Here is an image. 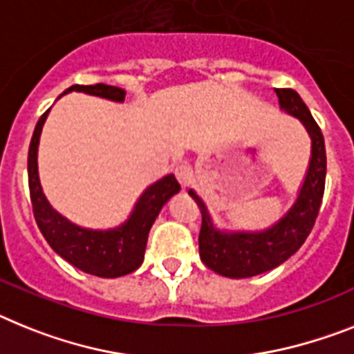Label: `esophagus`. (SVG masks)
Returning a JSON list of instances; mask_svg holds the SVG:
<instances>
[{
	"label": "esophagus",
	"mask_w": 354,
	"mask_h": 354,
	"mask_svg": "<svg viewBox=\"0 0 354 354\" xmlns=\"http://www.w3.org/2000/svg\"><path fill=\"white\" fill-rule=\"evenodd\" d=\"M174 174H176L178 181H180L183 189H187V187L192 183V171H190V167H187V165H178Z\"/></svg>",
	"instance_id": "esophagus-1"
}]
</instances>
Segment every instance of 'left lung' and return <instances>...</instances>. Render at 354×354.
<instances>
[{"label":"left lung","instance_id":"obj_1","mask_svg":"<svg viewBox=\"0 0 354 354\" xmlns=\"http://www.w3.org/2000/svg\"><path fill=\"white\" fill-rule=\"evenodd\" d=\"M274 92L279 100V109L299 119L312 139V155L305 181L296 201L283 217L260 232H226L215 228L205 201L194 190H189L203 217L199 257L208 269L226 278H251L287 262L312 232L324 196L326 147L321 128L296 91L274 88Z\"/></svg>","mask_w":354,"mask_h":354}]
</instances>
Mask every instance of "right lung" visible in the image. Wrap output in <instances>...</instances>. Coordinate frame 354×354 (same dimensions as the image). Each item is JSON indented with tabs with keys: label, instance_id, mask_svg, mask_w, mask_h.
<instances>
[{
	"label": "right lung",
	"instance_id": "add662e5",
	"mask_svg": "<svg viewBox=\"0 0 354 354\" xmlns=\"http://www.w3.org/2000/svg\"><path fill=\"white\" fill-rule=\"evenodd\" d=\"M73 91L118 101V103H122L126 96L122 88L104 84L73 85L64 94H69ZM49 110L51 109L46 110L37 122L28 149L30 199H32L37 226L48 244L53 248L55 253H58L71 266L78 267L87 274L100 276V278H119V276L130 274L135 269H139L140 263L144 262L149 230L158 217L162 207L180 192V183L174 174H167L162 180L155 181L137 199L130 217L115 228L91 230L71 223L67 217L58 214L49 205L42 192L41 180H39L37 151H39L42 126H44Z\"/></svg>",
	"mask_w": 354,
	"mask_h": 354
}]
</instances>
